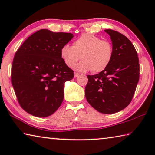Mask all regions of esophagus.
Instances as JSON below:
<instances>
[{
    "instance_id": "1",
    "label": "esophagus",
    "mask_w": 155,
    "mask_h": 155,
    "mask_svg": "<svg viewBox=\"0 0 155 155\" xmlns=\"http://www.w3.org/2000/svg\"><path fill=\"white\" fill-rule=\"evenodd\" d=\"M79 73H78V72H74V77H78V76H79Z\"/></svg>"
}]
</instances>
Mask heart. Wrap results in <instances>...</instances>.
<instances>
[{"label":"heart","mask_w":155,"mask_h":155,"mask_svg":"<svg viewBox=\"0 0 155 155\" xmlns=\"http://www.w3.org/2000/svg\"><path fill=\"white\" fill-rule=\"evenodd\" d=\"M61 57L68 67L75 66L78 71L91 70L94 73L103 71L109 66L114 57V46L109 41L101 40L90 33L81 35L72 44V46L64 45L60 51Z\"/></svg>","instance_id":"heart-1"}]
</instances>
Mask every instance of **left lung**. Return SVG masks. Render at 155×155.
Returning a JSON list of instances; mask_svg holds the SVG:
<instances>
[{
  "instance_id": "left-lung-1",
  "label": "left lung",
  "mask_w": 155,
  "mask_h": 155,
  "mask_svg": "<svg viewBox=\"0 0 155 155\" xmlns=\"http://www.w3.org/2000/svg\"><path fill=\"white\" fill-rule=\"evenodd\" d=\"M111 37L114 57L105 70L87 75L85 97L98 112L115 114L126 108L132 101L140 78L137 51L127 37L117 31L105 29Z\"/></svg>"
}]
</instances>
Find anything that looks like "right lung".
I'll return each mask as SVG.
<instances>
[{
    "label": "right lung",
    "instance_id": "right-lung-1",
    "mask_svg": "<svg viewBox=\"0 0 155 155\" xmlns=\"http://www.w3.org/2000/svg\"><path fill=\"white\" fill-rule=\"evenodd\" d=\"M72 38L70 33L41 29L28 37L15 52L12 84L20 107L29 114L48 117L61 106L64 83L74 74L65 64L60 51Z\"/></svg>",
    "mask_w": 155,
    "mask_h": 155
}]
</instances>
